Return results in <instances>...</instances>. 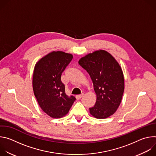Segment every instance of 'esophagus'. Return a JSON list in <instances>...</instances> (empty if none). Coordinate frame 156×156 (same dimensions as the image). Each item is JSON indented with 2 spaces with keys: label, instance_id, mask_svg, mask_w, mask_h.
<instances>
[{
  "label": "esophagus",
  "instance_id": "obj_1",
  "mask_svg": "<svg viewBox=\"0 0 156 156\" xmlns=\"http://www.w3.org/2000/svg\"><path fill=\"white\" fill-rule=\"evenodd\" d=\"M84 95V94H79V95H76V99H80L81 98H82V96Z\"/></svg>",
  "mask_w": 156,
  "mask_h": 156
}]
</instances>
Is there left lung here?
Listing matches in <instances>:
<instances>
[{
	"label": "left lung",
	"mask_w": 156,
	"mask_h": 156,
	"mask_svg": "<svg viewBox=\"0 0 156 156\" xmlns=\"http://www.w3.org/2000/svg\"><path fill=\"white\" fill-rule=\"evenodd\" d=\"M78 63L90 75L96 94V102L90 108L96 119L113 115L122 101L125 81L119 62L108 52L99 50L81 58Z\"/></svg>",
	"instance_id": "obj_1"
}]
</instances>
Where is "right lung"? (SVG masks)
Returning a JSON list of instances; mask_svg holds the SVG:
<instances>
[{"mask_svg": "<svg viewBox=\"0 0 156 156\" xmlns=\"http://www.w3.org/2000/svg\"><path fill=\"white\" fill-rule=\"evenodd\" d=\"M73 58L71 54L53 51L36 62L33 75L34 94L41 109L52 118L67 114L75 101L65 94L62 73Z\"/></svg>", "mask_w": 156, "mask_h": 156, "instance_id": "obj_1", "label": "right lung"}]
</instances>
